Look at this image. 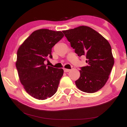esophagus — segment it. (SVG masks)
I'll return each instance as SVG.
<instances>
[{
  "label": "esophagus",
  "mask_w": 127,
  "mask_h": 127,
  "mask_svg": "<svg viewBox=\"0 0 127 127\" xmlns=\"http://www.w3.org/2000/svg\"><path fill=\"white\" fill-rule=\"evenodd\" d=\"M70 69H67V68H64V72H65V73H67V72H68L70 71Z\"/></svg>",
  "instance_id": "34e87169"
}]
</instances>
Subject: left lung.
Segmentation results:
<instances>
[{"label":"left lung","mask_w":127,"mask_h":127,"mask_svg":"<svg viewBox=\"0 0 127 127\" xmlns=\"http://www.w3.org/2000/svg\"><path fill=\"white\" fill-rule=\"evenodd\" d=\"M78 56H86L88 64L80 70L75 81L83 92L93 93L102 89L109 78L114 60L107 40L90 27L81 26L63 31Z\"/></svg>","instance_id":"left-lung-1"}]
</instances>
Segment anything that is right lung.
Returning a JSON list of instances; mask_svg holds the SVG:
<instances>
[{
	"label": "right lung",
	"instance_id": "add662e5",
	"mask_svg": "<svg viewBox=\"0 0 127 127\" xmlns=\"http://www.w3.org/2000/svg\"><path fill=\"white\" fill-rule=\"evenodd\" d=\"M63 36L60 31L37 30L17 50L16 66L20 81L26 91L35 98L46 99L57 90L63 70L47 66L44 62L52 59V47Z\"/></svg>",
	"mask_w": 127,
	"mask_h": 127
}]
</instances>
